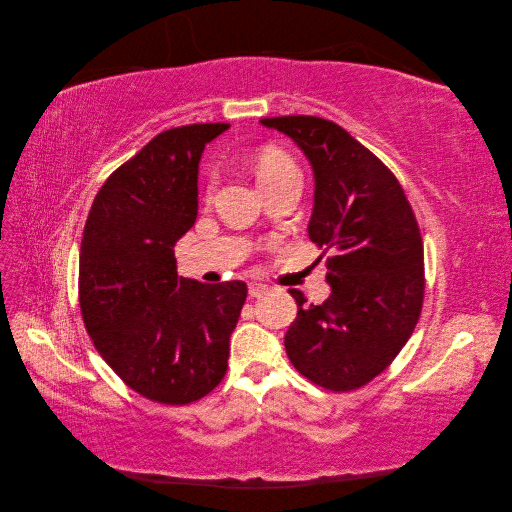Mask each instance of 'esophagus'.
<instances>
[{
  "label": "esophagus",
  "mask_w": 512,
  "mask_h": 512,
  "mask_svg": "<svg viewBox=\"0 0 512 512\" xmlns=\"http://www.w3.org/2000/svg\"><path fill=\"white\" fill-rule=\"evenodd\" d=\"M247 290H250V297H260V294H265L269 290V286L260 282H250L247 284Z\"/></svg>",
  "instance_id": "34e87169"
}]
</instances>
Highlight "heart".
Segmentation results:
<instances>
[{"label": "heart", "instance_id": "1", "mask_svg": "<svg viewBox=\"0 0 512 512\" xmlns=\"http://www.w3.org/2000/svg\"><path fill=\"white\" fill-rule=\"evenodd\" d=\"M252 168H254L258 185L265 192H269L271 188H275V185H282L290 179H301L299 168H297V164H294V160L284 149L275 147V145L260 147L252 158ZM213 188H215V179L211 177L207 181V188H205L207 196L213 194Z\"/></svg>", "mask_w": 512, "mask_h": 512}]
</instances>
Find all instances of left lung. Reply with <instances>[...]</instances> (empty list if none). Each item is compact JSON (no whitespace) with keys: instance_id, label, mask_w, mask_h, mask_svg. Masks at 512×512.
<instances>
[{"instance_id":"obj_1","label":"left lung","mask_w":512,"mask_h":512,"mask_svg":"<svg viewBox=\"0 0 512 512\" xmlns=\"http://www.w3.org/2000/svg\"><path fill=\"white\" fill-rule=\"evenodd\" d=\"M312 162L309 239L322 247L331 284L322 305H299L284 346L301 376L333 393L361 389L406 346L425 299L423 239L389 166L342 126L312 115L262 119Z\"/></svg>"}]
</instances>
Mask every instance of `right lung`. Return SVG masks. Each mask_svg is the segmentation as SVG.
I'll return each mask as SVG.
<instances>
[{
  "label": "right lung",
  "instance_id": "1",
  "mask_svg": "<svg viewBox=\"0 0 512 512\" xmlns=\"http://www.w3.org/2000/svg\"><path fill=\"white\" fill-rule=\"evenodd\" d=\"M228 123L170 128L104 181L87 215L79 303L102 359L132 391L166 406L209 395L228 369L243 282L177 275L173 245L198 215V162Z\"/></svg>",
  "mask_w": 512,
  "mask_h": 512
}]
</instances>
